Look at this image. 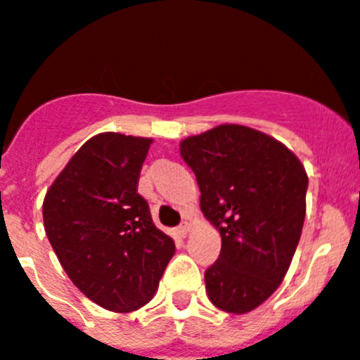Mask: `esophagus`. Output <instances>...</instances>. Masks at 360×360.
Instances as JSON below:
<instances>
[{"label": "esophagus", "instance_id": "esophagus-1", "mask_svg": "<svg viewBox=\"0 0 360 360\" xmlns=\"http://www.w3.org/2000/svg\"><path fill=\"white\" fill-rule=\"evenodd\" d=\"M177 236L179 238H186L188 236V233H190V226H188L186 221H184V224H181L179 227H177Z\"/></svg>", "mask_w": 360, "mask_h": 360}]
</instances>
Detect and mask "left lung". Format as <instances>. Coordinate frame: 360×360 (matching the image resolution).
<instances>
[{
    "label": "left lung",
    "instance_id": "1",
    "mask_svg": "<svg viewBox=\"0 0 360 360\" xmlns=\"http://www.w3.org/2000/svg\"><path fill=\"white\" fill-rule=\"evenodd\" d=\"M181 158L200 188V210L221 250L204 274L213 305L245 314L271 297L290 268L305 218L300 160L252 127L224 124L183 140Z\"/></svg>",
    "mask_w": 360,
    "mask_h": 360
}]
</instances>
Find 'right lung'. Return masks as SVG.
<instances>
[{"instance_id": "add662e5", "label": "right lung", "mask_w": 360, "mask_h": 360, "mask_svg": "<svg viewBox=\"0 0 360 360\" xmlns=\"http://www.w3.org/2000/svg\"><path fill=\"white\" fill-rule=\"evenodd\" d=\"M150 139L101 133L46 193L44 229L74 286L101 307L131 312L154 297L176 245L139 193Z\"/></svg>"}]
</instances>
